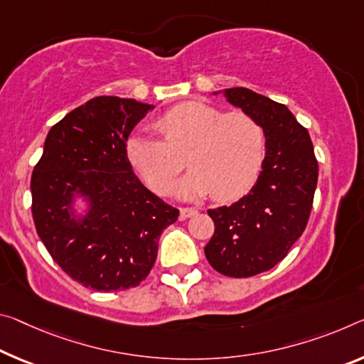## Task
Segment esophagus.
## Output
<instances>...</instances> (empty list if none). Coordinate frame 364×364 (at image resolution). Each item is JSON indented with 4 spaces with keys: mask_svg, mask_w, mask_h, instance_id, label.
<instances>
[{
    "mask_svg": "<svg viewBox=\"0 0 364 364\" xmlns=\"http://www.w3.org/2000/svg\"><path fill=\"white\" fill-rule=\"evenodd\" d=\"M196 213H198V209H193V207H181L180 209V218H189V217H193V215H196Z\"/></svg>",
    "mask_w": 364,
    "mask_h": 364,
    "instance_id": "34e87169",
    "label": "esophagus"
}]
</instances>
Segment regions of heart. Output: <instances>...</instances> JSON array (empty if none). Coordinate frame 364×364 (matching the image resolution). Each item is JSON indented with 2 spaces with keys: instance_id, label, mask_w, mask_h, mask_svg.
<instances>
[{
  "instance_id": "obj_1",
  "label": "heart",
  "mask_w": 364,
  "mask_h": 364,
  "mask_svg": "<svg viewBox=\"0 0 364 364\" xmlns=\"http://www.w3.org/2000/svg\"><path fill=\"white\" fill-rule=\"evenodd\" d=\"M164 141L134 134L126 155L147 186L165 194L183 168L175 154H186L191 171L173 186L180 199H198L210 193L215 200L245 194L261 170L265 139L257 121L243 112L222 113L204 102L178 103L155 123Z\"/></svg>"
}]
</instances>
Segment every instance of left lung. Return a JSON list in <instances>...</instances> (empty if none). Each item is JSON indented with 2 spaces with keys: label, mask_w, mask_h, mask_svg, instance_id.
Wrapping results in <instances>:
<instances>
[{
  "label": "left lung",
  "mask_w": 364,
  "mask_h": 364,
  "mask_svg": "<svg viewBox=\"0 0 364 364\" xmlns=\"http://www.w3.org/2000/svg\"><path fill=\"white\" fill-rule=\"evenodd\" d=\"M220 92L257 121L265 137L262 170L251 191L232 205L207 210L215 223L204 247L207 261L217 272L243 279L272 269L304 232L317 160L309 132L285 105L246 87Z\"/></svg>",
  "instance_id": "left-lung-1"
}]
</instances>
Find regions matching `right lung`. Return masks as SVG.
I'll return each instance as SVG.
<instances>
[{"mask_svg": "<svg viewBox=\"0 0 364 364\" xmlns=\"http://www.w3.org/2000/svg\"><path fill=\"white\" fill-rule=\"evenodd\" d=\"M154 108L95 97L45 139L31 180L33 223L53 261L84 287L139 285L157 259L161 232L180 213L144 186L126 155L131 131Z\"/></svg>", "mask_w": 364, "mask_h": 364, "instance_id": "add662e5", "label": "right lung"}]
</instances>
